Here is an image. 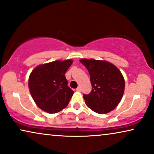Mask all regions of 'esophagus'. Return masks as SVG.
Instances as JSON below:
<instances>
[{"label":"esophagus","mask_w":154,"mask_h":154,"mask_svg":"<svg viewBox=\"0 0 154 154\" xmlns=\"http://www.w3.org/2000/svg\"><path fill=\"white\" fill-rule=\"evenodd\" d=\"M76 90H77V91H79V92L81 91V87H78V88H76Z\"/></svg>","instance_id":"esophagus-1"}]
</instances>
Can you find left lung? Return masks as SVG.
<instances>
[{
    "instance_id": "8db88e82",
    "label": "left lung",
    "mask_w": 154,
    "mask_h": 154,
    "mask_svg": "<svg viewBox=\"0 0 154 154\" xmlns=\"http://www.w3.org/2000/svg\"><path fill=\"white\" fill-rule=\"evenodd\" d=\"M80 62L88 69L92 84L90 93L83 94L86 105L100 114L113 110L121 102L125 89L121 71L106 61L82 59Z\"/></svg>"
}]
</instances>
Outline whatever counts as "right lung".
I'll return each mask as SVG.
<instances>
[{
  "mask_svg": "<svg viewBox=\"0 0 154 154\" xmlns=\"http://www.w3.org/2000/svg\"><path fill=\"white\" fill-rule=\"evenodd\" d=\"M73 61H54L38 66L31 71L29 88L40 109L49 113H57L68 105L73 92L68 85L65 73Z\"/></svg>",
  "mask_w": 154,
  "mask_h": 154,
  "instance_id": "1",
  "label": "right lung"
}]
</instances>
